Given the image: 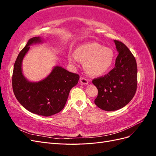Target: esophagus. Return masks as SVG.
Returning <instances> with one entry per match:
<instances>
[{
	"instance_id": "esophagus-1",
	"label": "esophagus",
	"mask_w": 156,
	"mask_h": 156,
	"mask_svg": "<svg viewBox=\"0 0 156 156\" xmlns=\"http://www.w3.org/2000/svg\"><path fill=\"white\" fill-rule=\"evenodd\" d=\"M80 82H81V83L83 84H88V80L86 78L81 77V78H80Z\"/></svg>"
}]
</instances>
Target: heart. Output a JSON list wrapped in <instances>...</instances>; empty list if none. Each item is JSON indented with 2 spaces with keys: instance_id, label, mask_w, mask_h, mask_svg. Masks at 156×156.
I'll return each mask as SVG.
<instances>
[{
  "instance_id": "b5f03b06",
  "label": "heart",
  "mask_w": 156,
  "mask_h": 156,
  "mask_svg": "<svg viewBox=\"0 0 156 156\" xmlns=\"http://www.w3.org/2000/svg\"><path fill=\"white\" fill-rule=\"evenodd\" d=\"M74 54L68 55L70 63L77 60L84 62V69L88 74L99 76L109 70L114 61V53L111 49L103 47L97 42H88L79 46Z\"/></svg>"
}]
</instances>
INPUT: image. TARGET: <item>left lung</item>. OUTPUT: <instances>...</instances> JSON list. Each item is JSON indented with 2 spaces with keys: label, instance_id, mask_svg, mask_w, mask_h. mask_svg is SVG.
<instances>
[{
  "label": "left lung",
  "instance_id": "left-lung-1",
  "mask_svg": "<svg viewBox=\"0 0 156 156\" xmlns=\"http://www.w3.org/2000/svg\"><path fill=\"white\" fill-rule=\"evenodd\" d=\"M114 42L119 53L115 67L105 76L92 81L98 90L94 103L107 111L126 106L134 97L137 86V66L134 56L122 42Z\"/></svg>",
  "mask_w": 156,
  "mask_h": 156
}]
</instances>
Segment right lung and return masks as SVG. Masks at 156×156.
I'll use <instances>...</instances> for the list:
<instances>
[{
	"label": "right lung",
	"mask_w": 156,
	"mask_h": 156,
	"mask_svg": "<svg viewBox=\"0 0 156 156\" xmlns=\"http://www.w3.org/2000/svg\"><path fill=\"white\" fill-rule=\"evenodd\" d=\"M43 42L34 37L27 42L14 64L12 75L13 91L18 101L27 110L38 115L49 116L63 109L70 90L78 83L79 75L56 66L50 74L38 82H30L22 72L23 58L30 46Z\"/></svg>",
	"instance_id": "obj_1"
}]
</instances>
